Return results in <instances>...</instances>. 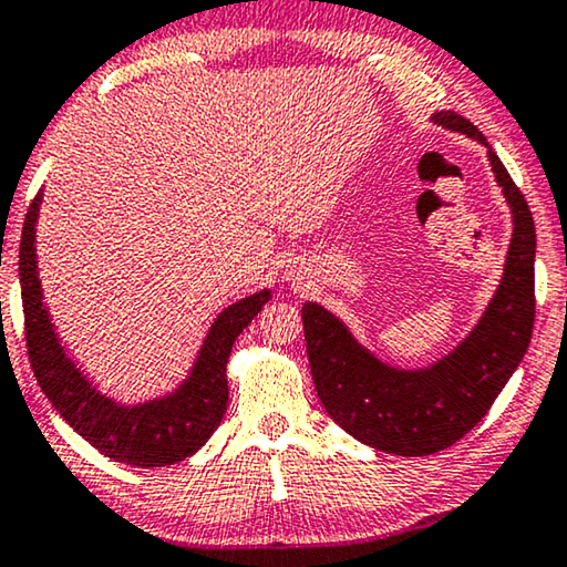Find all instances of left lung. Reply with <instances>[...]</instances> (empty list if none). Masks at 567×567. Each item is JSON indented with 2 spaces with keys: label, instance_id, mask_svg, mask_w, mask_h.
<instances>
[{
  "label": "left lung",
  "instance_id": "1",
  "mask_svg": "<svg viewBox=\"0 0 567 567\" xmlns=\"http://www.w3.org/2000/svg\"><path fill=\"white\" fill-rule=\"evenodd\" d=\"M434 123L488 146L485 135L460 113L444 110ZM488 158L512 205L514 236L504 280L488 310L452 354L429 370H395L357 344L329 310L316 302L302 306L308 362L323 409L347 434L380 452L426 457L460 442L488 413L529 347L537 234L522 189L491 146Z\"/></svg>",
  "mask_w": 567,
  "mask_h": 567
}]
</instances>
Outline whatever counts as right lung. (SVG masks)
I'll use <instances>...</instances> for the list:
<instances>
[{
	"label": "right lung",
	"mask_w": 567,
	"mask_h": 567,
	"mask_svg": "<svg viewBox=\"0 0 567 567\" xmlns=\"http://www.w3.org/2000/svg\"><path fill=\"white\" fill-rule=\"evenodd\" d=\"M38 205L41 195L28 207L20 238L25 344L38 385L61 419L110 460L133 467H164L195 454L210 440L226 413L230 347L269 300V290L234 302L215 318L195 370L177 393L133 409L117 405L82 378L53 333L35 265Z\"/></svg>",
	"instance_id": "right-lung-1"
}]
</instances>
